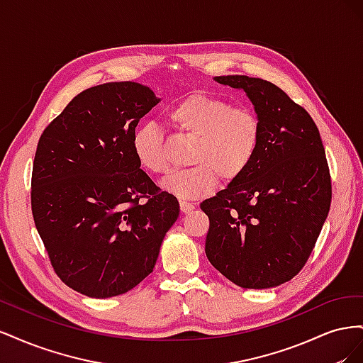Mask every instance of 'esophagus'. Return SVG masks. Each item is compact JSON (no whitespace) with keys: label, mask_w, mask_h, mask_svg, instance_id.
I'll use <instances>...</instances> for the list:
<instances>
[{"label":"esophagus","mask_w":363,"mask_h":363,"mask_svg":"<svg viewBox=\"0 0 363 363\" xmlns=\"http://www.w3.org/2000/svg\"><path fill=\"white\" fill-rule=\"evenodd\" d=\"M180 208H182V212H184V213H188V212L194 211V204H192V203H189V201H184V200H180Z\"/></svg>","instance_id":"obj_1"}]
</instances>
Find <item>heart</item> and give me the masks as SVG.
Returning <instances> with one entry per match:
<instances>
[{
	"label": "heart",
	"mask_w": 363,
	"mask_h": 363,
	"mask_svg": "<svg viewBox=\"0 0 363 363\" xmlns=\"http://www.w3.org/2000/svg\"><path fill=\"white\" fill-rule=\"evenodd\" d=\"M167 121L179 135L195 139L191 168L171 174L162 188L179 199H201L219 184L239 180L255 162L262 140L259 116L248 107H235L227 98L194 92L175 101ZM131 150L139 167L151 175L168 171L167 142L151 123L131 135Z\"/></svg>",
	"instance_id": "b5f03b06"
}]
</instances>
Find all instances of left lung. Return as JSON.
<instances>
[{"label":"left lung","mask_w":363,"mask_h":363,"mask_svg":"<svg viewBox=\"0 0 363 363\" xmlns=\"http://www.w3.org/2000/svg\"><path fill=\"white\" fill-rule=\"evenodd\" d=\"M244 89L262 124L255 162L227 189L204 200L206 256L240 288L289 281L306 265L332 203L323 140L306 108L271 82L219 75Z\"/></svg>","instance_id":"left-lung-1"}]
</instances>
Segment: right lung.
Masks as SVG:
<instances>
[{
    "label": "right lung",
    "mask_w": 363,
    "mask_h": 363,
    "mask_svg": "<svg viewBox=\"0 0 363 363\" xmlns=\"http://www.w3.org/2000/svg\"><path fill=\"white\" fill-rule=\"evenodd\" d=\"M159 103L150 87H89L43 130L31 213L57 277L92 298L125 294L152 272L177 199L138 164L131 135Z\"/></svg>",
    "instance_id": "obj_1"
}]
</instances>
